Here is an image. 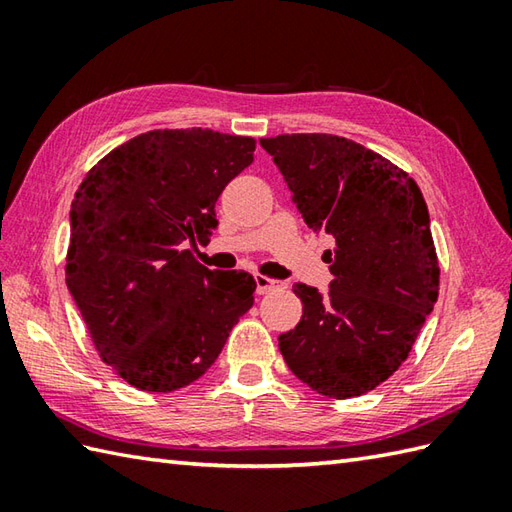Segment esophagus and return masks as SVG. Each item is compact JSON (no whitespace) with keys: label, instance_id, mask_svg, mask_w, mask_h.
<instances>
[{"label":"esophagus","instance_id":"esophagus-1","mask_svg":"<svg viewBox=\"0 0 512 512\" xmlns=\"http://www.w3.org/2000/svg\"><path fill=\"white\" fill-rule=\"evenodd\" d=\"M255 284H257V295H266V292L277 288V281L268 279V277H262V275L255 277Z\"/></svg>","mask_w":512,"mask_h":512}]
</instances>
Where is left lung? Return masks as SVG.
Masks as SVG:
<instances>
[{
    "instance_id": "obj_1",
    "label": "left lung",
    "mask_w": 512,
    "mask_h": 512,
    "mask_svg": "<svg viewBox=\"0 0 512 512\" xmlns=\"http://www.w3.org/2000/svg\"><path fill=\"white\" fill-rule=\"evenodd\" d=\"M328 250L330 290L295 284L303 317L279 334L301 383L330 398L367 394L396 372L438 301L440 268L418 184L376 151L332 134L259 140Z\"/></svg>"
}]
</instances>
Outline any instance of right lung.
<instances>
[{
	"instance_id": "right-lung-1",
	"label": "right lung",
	"mask_w": 512,
	"mask_h": 512,
	"mask_svg": "<svg viewBox=\"0 0 512 512\" xmlns=\"http://www.w3.org/2000/svg\"><path fill=\"white\" fill-rule=\"evenodd\" d=\"M255 140L158 129L116 147L74 195L65 284L103 361L143 391L191 385L253 306L242 270L198 264L215 202L253 162Z\"/></svg>"
}]
</instances>
